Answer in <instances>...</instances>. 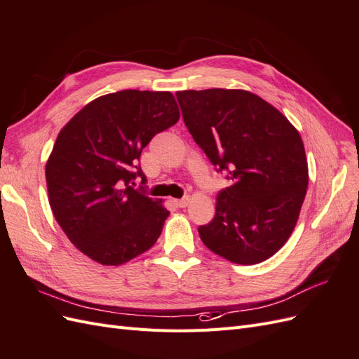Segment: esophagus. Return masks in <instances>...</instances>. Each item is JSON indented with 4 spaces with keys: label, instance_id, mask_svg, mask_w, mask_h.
I'll list each match as a JSON object with an SVG mask.
<instances>
[{
    "label": "esophagus",
    "instance_id": "obj_1",
    "mask_svg": "<svg viewBox=\"0 0 359 359\" xmlns=\"http://www.w3.org/2000/svg\"><path fill=\"white\" fill-rule=\"evenodd\" d=\"M173 203H175L178 208H186V206L189 205V198H182V199H175L173 201Z\"/></svg>",
    "mask_w": 359,
    "mask_h": 359
}]
</instances>
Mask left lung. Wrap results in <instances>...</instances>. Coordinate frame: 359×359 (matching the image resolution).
Instances as JSON below:
<instances>
[{"instance_id": "obj_1", "label": "left lung", "mask_w": 359, "mask_h": 359, "mask_svg": "<svg viewBox=\"0 0 359 359\" xmlns=\"http://www.w3.org/2000/svg\"><path fill=\"white\" fill-rule=\"evenodd\" d=\"M184 124L231 186L215 215L199 226L202 243L233 264L255 265L285 245L309 186L304 144L289 119L244 90L178 91Z\"/></svg>"}]
</instances>
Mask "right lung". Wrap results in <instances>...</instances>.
Wrapping results in <instances>:
<instances>
[{
	"label": "right lung",
	"instance_id": "add662e5",
	"mask_svg": "<svg viewBox=\"0 0 359 359\" xmlns=\"http://www.w3.org/2000/svg\"><path fill=\"white\" fill-rule=\"evenodd\" d=\"M178 119L169 91L124 90L93 100L64 126L46 182L55 220L79 252L116 266L156 244L169 211L130 184H145L140 153Z\"/></svg>",
	"mask_w": 359,
	"mask_h": 359
}]
</instances>
